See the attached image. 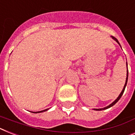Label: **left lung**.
<instances>
[{
    "instance_id": "left-lung-1",
    "label": "left lung",
    "mask_w": 135,
    "mask_h": 135,
    "mask_svg": "<svg viewBox=\"0 0 135 135\" xmlns=\"http://www.w3.org/2000/svg\"><path fill=\"white\" fill-rule=\"evenodd\" d=\"M112 39H113L114 40V41H117V42L118 43V44H119V45H120V44H119V41L117 40V38H115V37H112ZM120 46H121V45H120ZM126 65H127V68H128V64H127V63H126ZM128 69H127V77H126V83H125V85H124V86H123V89L122 91H121V94H119V96H118V98H117V99L115 100L114 101L113 103H112L110 104L109 105L107 106V107H104V108H101V109H94V110H96V111H97V110H103V109H108V108H109V107H112V106H113L114 105H115V104L117 103V102L119 101V100L120 99V98H121V96H122V95H123V92H124V90H125V89H126V86L127 83H128Z\"/></svg>"
}]
</instances>
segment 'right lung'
I'll return each instance as SVG.
<instances>
[{
	"instance_id": "obj_1",
	"label": "right lung",
	"mask_w": 135,
	"mask_h": 135,
	"mask_svg": "<svg viewBox=\"0 0 135 135\" xmlns=\"http://www.w3.org/2000/svg\"><path fill=\"white\" fill-rule=\"evenodd\" d=\"M49 109H44V110H42V111H39V112H32V113H40V112H46Z\"/></svg>"
}]
</instances>
